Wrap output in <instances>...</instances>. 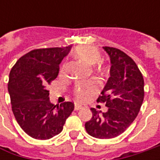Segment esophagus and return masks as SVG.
<instances>
[{
    "label": "esophagus",
    "instance_id": "esophagus-1",
    "mask_svg": "<svg viewBox=\"0 0 160 160\" xmlns=\"http://www.w3.org/2000/svg\"><path fill=\"white\" fill-rule=\"evenodd\" d=\"M82 105H80V104H76V105H75V109H76V110H78V109H81V108H82Z\"/></svg>",
    "mask_w": 160,
    "mask_h": 160
}]
</instances>
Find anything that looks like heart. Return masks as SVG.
I'll use <instances>...</instances> for the list:
<instances>
[{
  "label": "heart",
  "instance_id": "b5f03b06",
  "mask_svg": "<svg viewBox=\"0 0 160 160\" xmlns=\"http://www.w3.org/2000/svg\"><path fill=\"white\" fill-rule=\"evenodd\" d=\"M73 56L77 59L89 65L96 64L102 59L101 52L92 46H78L74 52ZM98 90V86L93 81L78 83L75 87L74 92L79 102L89 100Z\"/></svg>",
  "mask_w": 160,
  "mask_h": 160
}]
</instances>
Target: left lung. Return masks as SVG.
<instances>
[{
  "mask_svg": "<svg viewBox=\"0 0 160 160\" xmlns=\"http://www.w3.org/2000/svg\"><path fill=\"white\" fill-rule=\"evenodd\" d=\"M111 62L110 77L97 102H103L107 112L92 108V118L85 123L86 132L98 139L117 137L137 117L144 98V81L136 63L127 54L113 47H103Z\"/></svg>",
  "mask_w": 160,
  "mask_h": 160,
  "instance_id": "1",
  "label": "left lung"
}]
</instances>
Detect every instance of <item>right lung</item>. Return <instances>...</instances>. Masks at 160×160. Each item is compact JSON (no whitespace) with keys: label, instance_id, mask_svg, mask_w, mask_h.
<instances>
[{"label":"right lung","instance_id":"add662e5","mask_svg":"<svg viewBox=\"0 0 160 160\" xmlns=\"http://www.w3.org/2000/svg\"><path fill=\"white\" fill-rule=\"evenodd\" d=\"M71 46L36 49L19 58L9 72L8 90L15 118L32 138L48 140L62 131L74 103L54 105L47 85L58 77Z\"/></svg>","mask_w":160,"mask_h":160}]
</instances>
